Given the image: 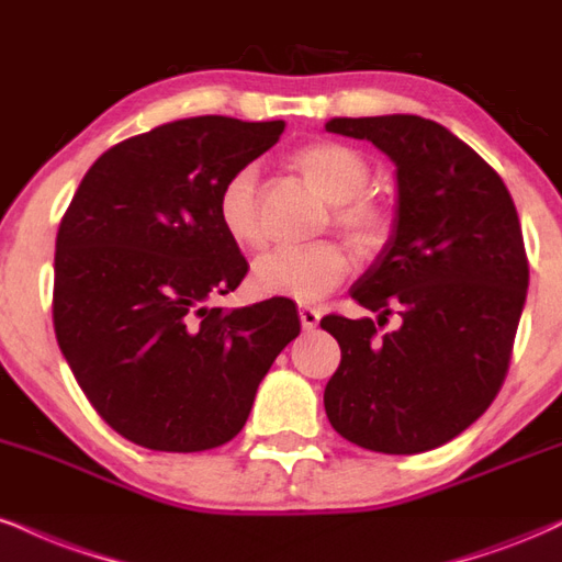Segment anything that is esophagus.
<instances>
[{
  "label": "esophagus",
  "instance_id": "34e87169",
  "mask_svg": "<svg viewBox=\"0 0 562 562\" xmlns=\"http://www.w3.org/2000/svg\"><path fill=\"white\" fill-rule=\"evenodd\" d=\"M299 316H301L303 329H314V327H319L322 311L314 308V306H301V308H299Z\"/></svg>",
  "mask_w": 562,
  "mask_h": 562
}]
</instances>
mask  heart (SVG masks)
Segmentation results:
<instances>
[{
    "mask_svg": "<svg viewBox=\"0 0 562 562\" xmlns=\"http://www.w3.org/2000/svg\"><path fill=\"white\" fill-rule=\"evenodd\" d=\"M293 170L329 201L335 222L358 254H376L387 243L390 209L367 191L371 170L361 151L340 140H311L290 154ZM216 216L225 235L240 248H259L263 227L259 214V175L251 165L229 172L216 193ZM350 272L346 243L324 238L306 246H280L254 263V285L263 295L319 301Z\"/></svg>",
    "mask_w": 562,
    "mask_h": 562,
    "instance_id": "b5f03b06",
    "label": "heart"
}]
</instances>
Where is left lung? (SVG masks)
Instances as JSON below:
<instances>
[{
  "label": "left lung",
  "mask_w": 562,
  "mask_h": 562,
  "mask_svg": "<svg viewBox=\"0 0 562 562\" xmlns=\"http://www.w3.org/2000/svg\"><path fill=\"white\" fill-rule=\"evenodd\" d=\"M397 165L395 233L356 282L358 306L397 313L395 334L327 314L340 346L324 390L337 435L387 456L435 450L490 408L508 374L529 259L499 175L448 127L416 117H335Z\"/></svg>",
  "instance_id": "1"
}]
</instances>
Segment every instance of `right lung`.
<instances>
[{"label": "right lung", "mask_w": 562, "mask_h": 562, "mask_svg": "<svg viewBox=\"0 0 562 562\" xmlns=\"http://www.w3.org/2000/svg\"><path fill=\"white\" fill-rule=\"evenodd\" d=\"M282 131V120L206 114L133 135L93 161L59 222V350L97 414L140 448L229 442L301 333L290 299L214 306L248 272L220 225L216 193Z\"/></svg>", "instance_id": "add662e5"}]
</instances>
